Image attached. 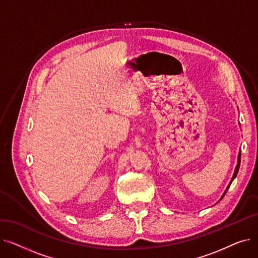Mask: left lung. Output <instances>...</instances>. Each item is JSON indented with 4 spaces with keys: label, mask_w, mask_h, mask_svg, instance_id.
Wrapping results in <instances>:
<instances>
[{
    "label": "left lung",
    "mask_w": 258,
    "mask_h": 258,
    "mask_svg": "<svg viewBox=\"0 0 258 258\" xmlns=\"http://www.w3.org/2000/svg\"><path fill=\"white\" fill-rule=\"evenodd\" d=\"M239 165H240V153L238 154V159H237V165H236V168H235V171H234V174H233V177H232V180H231V182H230V184L232 183V181L235 179V177H236V174H237V172H238V169H239ZM230 184H229V186H228V188L230 187ZM228 188H227V190H228ZM227 190L225 191V194H224V196L226 195V192H227ZM223 196V197H224Z\"/></svg>",
    "instance_id": "obj_1"
}]
</instances>
